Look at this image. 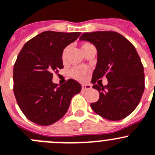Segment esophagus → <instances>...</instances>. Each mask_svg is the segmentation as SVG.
<instances>
[{
    "mask_svg": "<svg viewBox=\"0 0 155 155\" xmlns=\"http://www.w3.org/2000/svg\"><path fill=\"white\" fill-rule=\"evenodd\" d=\"M91 89V84H82V91H87Z\"/></svg>",
    "mask_w": 155,
    "mask_h": 155,
    "instance_id": "obj_1",
    "label": "esophagus"
}]
</instances>
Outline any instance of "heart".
<instances>
[{"mask_svg": "<svg viewBox=\"0 0 155 155\" xmlns=\"http://www.w3.org/2000/svg\"><path fill=\"white\" fill-rule=\"evenodd\" d=\"M81 50L82 51H84L85 50H87V48H91V47H93V45H91L89 42H83L81 43ZM68 51V47L65 48L63 50V51L61 53V60L62 61L64 62L66 61L67 58V54ZM89 74H90V71H89L88 68H84V67H75L71 71V75L72 78H74V79L78 81H84L87 78Z\"/></svg>", "mask_w": 155, "mask_h": 155, "instance_id": "b5f03b06", "label": "heart"}]
</instances>
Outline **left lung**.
I'll use <instances>...</instances> for the list:
<instances>
[{"label":"left lung","mask_w":155,"mask_h":155,"mask_svg":"<svg viewBox=\"0 0 155 155\" xmlns=\"http://www.w3.org/2000/svg\"><path fill=\"white\" fill-rule=\"evenodd\" d=\"M79 39L93 44L97 51L91 82L100 97L91 107L107 120L124 118L138 105L144 90V67L135 48L114 31L86 32ZM104 76L107 78L108 84L96 85Z\"/></svg>","instance_id":"obj_1"}]
</instances>
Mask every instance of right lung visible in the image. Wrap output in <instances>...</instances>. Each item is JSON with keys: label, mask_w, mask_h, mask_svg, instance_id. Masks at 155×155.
Masks as SVG:
<instances>
[{"label": "right lung", "mask_w": 155, "mask_h": 155, "mask_svg": "<svg viewBox=\"0 0 155 155\" xmlns=\"http://www.w3.org/2000/svg\"><path fill=\"white\" fill-rule=\"evenodd\" d=\"M81 32L48 31L28 41L14 65V93L18 106L31 121L51 125L60 120L81 85L73 79L58 86L53 73L64 68L63 50L78 39Z\"/></svg>", "instance_id": "1"}]
</instances>
